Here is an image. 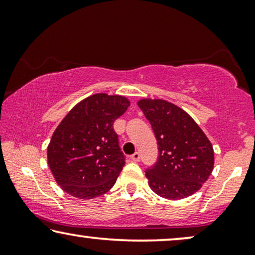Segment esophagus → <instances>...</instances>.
I'll return each instance as SVG.
<instances>
[{"mask_svg": "<svg viewBox=\"0 0 255 255\" xmlns=\"http://www.w3.org/2000/svg\"><path fill=\"white\" fill-rule=\"evenodd\" d=\"M131 160H133V161H135V162H138L139 160H140V154H139L138 152H134L133 154L131 155Z\"/></svg>", "mask_w": 255, "mask_h": 255, "instance_id": "1", "label": "esophagus"}]
</instances>
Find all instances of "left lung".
<instances>
[{"label": "left lung", "mask_w": 255, "mask_h": 255, "mask_svg": "<svg viewBox=\"0 0 255 255\" xmlns=\"http://www.w3.org/2000/svg\"><path fill=\"white\" fill-rule=\"evenodd\" d=\"M151 123L159 156L146 168L151 189L168 200L186 198L200 190L214 169V148L186 111L163 100L138 102Z\"/></svg>", "instance_id": "8db88e82"}]
</instances>
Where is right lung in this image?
Wrapping results in <instances>:
<instances>
[{"mask_svg": "<svg viewBox=\"0 0 255 255\" xmlns=\"http://www.w3.org/2000/svg\"><path fill=\"white\" fill-rule=\"evenodd\" d=\"M128 106L123 96L95 94L61 121L47 147V161L62 190L88 200L113 188L125 165L114 122Z\"/></svg>", "mask_w": 255, "mask_h": 255, "instance_id": "obj_1", "label": "right lung"}]
</instances>
